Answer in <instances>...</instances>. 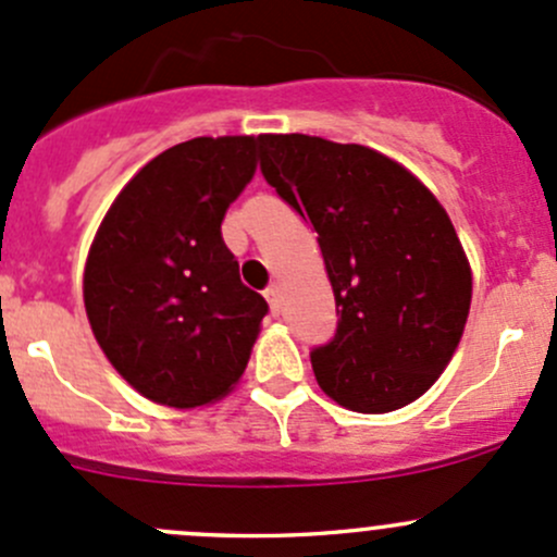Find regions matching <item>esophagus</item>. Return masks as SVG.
<instances>
[{
	"label": "esophagus",
	"mask_w": 557,
	"mask_h": 557,
	"mask_svg": "<svg viewBox=\"0 0 557 557\" xmlns=\"http://www.w3.org/2000/svg\"><path fill=\"white\" fill-rule=\"evenodd\" d=\"M263 296H267V301H269V310H272L274 314H280V288L277 285H269V288L263 290Z\"/></svg>",
	"instance_id": "obj_1"
}]
</instances>
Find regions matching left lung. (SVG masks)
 Returning <instances> with one entry per match:
<instances>
[{"instance_id":"obj_1","label":"left lung","mask_w":557,"mask_h":557,"mask_svg":"<svg viewBox=\"0 0 557 557\" xmlns=\"http://www.w3.org/2000/svg\"><path fill=\"white\" fill-rule=\"evenodd\" d=\"M261 174L318 232L336 331L312 347L318 385L342 407L393 412L453 358L471 272L445 207L414 174L363 145L261 134Z\"/></svg>"}]
</instances>
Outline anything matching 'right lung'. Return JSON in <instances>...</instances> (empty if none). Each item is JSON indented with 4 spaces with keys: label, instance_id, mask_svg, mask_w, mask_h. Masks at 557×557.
I'll return each mask as SVG.
<instances>
[{
    "label": "right lung",
    "instance_id": "add662e5",
    "mask_svg": "<svg viewBox=\"0 0 557 557\" xmlns=\"http://www.w3.org/2000/svg\"><path fill=\"white\" fill-rule=\"evenodd\" d=\"M256 172V137H196L117 194L88 252L83 299L112 367L145 398L188 409L243 377L269 305L223 243Z\"/></svg>",
    "mask_w": 557,
    "mask_h": 557
}]
</instances>
